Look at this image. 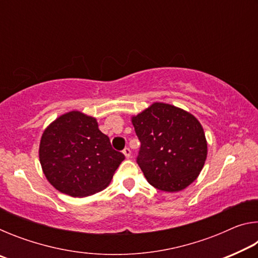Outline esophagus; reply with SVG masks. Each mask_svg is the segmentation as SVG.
<instances>
[{
  "mask_svg": "<svg viewBox=\"0 0 258 258\" xmlns=\"http://www.w3.org/2000/svg\"><path fill=\"white\" fill-rule=\"evenodd\" d=\"M123 154L125 155L126 158H130V157H131V150H130V148H125V149L123 150Z\"/></svg>",
  "mask_w": 258,
  "mask_h": 258,
  "instance_id": "obj_1",
  "label": "esophagus"
}]
</instances>
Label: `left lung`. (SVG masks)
I'll return each instance as SVG.
<instances>
[{
	"mask_svg": "<svg viewBox=\"0 0 258 258\" xmlns=\"http://www.w3.org/2000/svg\"><path fill=\"white\" fill-rule=\"evenodd\" d=\"M132 123L141 142L137 163L152 186L176 192L198 177L207 157V141L194 115L156 102L132 117Z\"/></svg>",
	"mask_w": 258,
	"mask_h": 258,
	"instance_id": "8db88e82",
	"label": "left lung"
}]
</instances>
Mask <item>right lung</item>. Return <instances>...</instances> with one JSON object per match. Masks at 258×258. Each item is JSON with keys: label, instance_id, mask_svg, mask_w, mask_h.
I'll return each instance as SVG.
<instances>
[{"label": "right lung", "instance_id": "1", "mask_svg": "<svg viewBox=\"0 0 258 258\" xmlns=\"http://www.w3.org/2000/svg\"><path fill=\"white\" fill-rule=\"evenodd\" d=\"M124 159L99 130L97 119L80 111L56 118L40 143V161L47 181L72 197L103 190Z\"/></svg>", "mask_w": 258, "mask_h": 258}]
</instances>
